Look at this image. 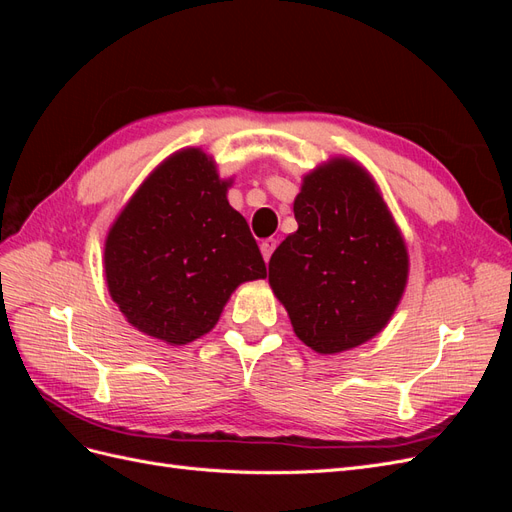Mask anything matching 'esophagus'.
<instances>
[{"label": "esophagus", "instance_id": "esophagus-1", "mask_svg": "<svg viewBox=\"0 0 512 512\" xmlns=\"http://www.w3.org/2000/svg\"><path fill=\"white\" fill-rule=\"evenodd\" d=\"M277 247V241L275 239H265L260 243V252H262V258H265V262H269L273 250Z\"/></svg>", "mask_w": 512, "mask_h": 512}]
</instances>
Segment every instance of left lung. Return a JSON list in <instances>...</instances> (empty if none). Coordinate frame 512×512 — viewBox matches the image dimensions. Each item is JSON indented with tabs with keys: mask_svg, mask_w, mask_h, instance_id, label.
Returning a JSON list of instances; mask_svg holds the SVG:
<instances>
[{
	"mask_svg": "<svg viewBox=\"0 0 512 512\" xmlns=\"http://www.w3.org/2000/svg\"><path fill=\"white\" fill-rule=\"evenodd\" d=\"M299 228L269 260V284L305 346L337 354L389 324L408 282L406 241L363 166L333 158L303 177Z\"/></svg>",
	"mask_w": 512,
	"mask_h": 512,
	"instance_id": "obj_1",
	"label": "left lung"
}]
</instances>
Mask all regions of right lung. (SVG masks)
Segmentation results:
<instances>
[{"label":"right lung","instance_id":"add662e5","mask_svg":"<svg viewBox=\"0 0 512 512\" xmlns=\"http://www.w3.org/2000/svg\"><path fill=\"white\" fill-rule=\"evenodd\" d=\"M230 181L213 158L181 149L143 181L108 230L104 275L126 320L170 346L220 320L243 282L267 277L245 218L228 205Z\"/></svg>","mask_w":512,"mask_h":512}]
</instances>
